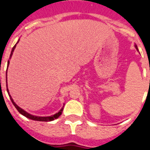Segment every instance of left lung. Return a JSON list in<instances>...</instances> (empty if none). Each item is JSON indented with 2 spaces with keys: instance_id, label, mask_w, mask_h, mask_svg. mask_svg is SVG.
I'll return each mask as SVG.
<instances>
[{
  "instance_id": "1",
  "label": "left lung",
  "mask_w": 150,
  "mask_h": 150,
  "mask_svg": "<svg viewBox=\"0 0 150 150\" xmlns=\"http://www.w3.org/2000/svg\"><path fill=\"white\" fill-rule=\"evenodd\" d=\"M135 48H137V45H135Z\"/></svg>"
}]
</instances>
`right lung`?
Here are the masks:
<instances>
[{
  "instance_id": "add662e5",
  "label": "right lung",
  "mask_w": 150,
  "mask_h": 150,
  "mask_svg": "<svg viewBox=\"0 0 150 150\" xmlns=\"http://www.w3.org/2000/svg\"><path fill=\"white\" fill-rule=\"evenodd\" d=\"M16 44H17V43H16ZM16 44L14 45V46H13V50H12V52H11V54H10V56H9V59L11 58L12 55H13V52H14V49H15V48H16ZM9 60H8L7 66H9ZM6 73H7V69H6ZM6 83H7V82H6ZM6 90H7V93H8V94H9V97H10V99H11V101H12V102H13V105H14L15 107H16V108L17 109V110H18V111L19 112L20 114H22L23 116H25V117H26L27 118L30 119V120H36V121H42V122H48V121H52V120H55V119H57L62 114V112H63V108H62L61 110H60V111L58 112V113H57V114H55L54 115H52V116H51V117H36V116L31 115V114H28V113H27L26 111H25V110H23V109H21V108L18 107V105H16V104L14 102H13V98H12L11 96L9 95V90H8V88H7V83H6Z\"/></svg>"
}]
</instances>
